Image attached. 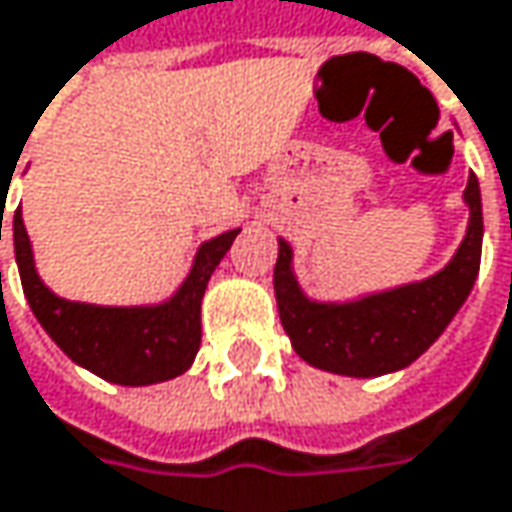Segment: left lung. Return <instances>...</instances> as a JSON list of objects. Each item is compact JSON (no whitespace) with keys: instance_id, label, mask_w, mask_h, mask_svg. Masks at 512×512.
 <instances>
[{"instance_id":"left-lung-1","label":"left lung","mask_w":512,"mask_h":512,"mask_svg":"<svg viewBox=\"0 0 512 512\" xmlns=\"http://www.w3.org/2000/svg\"><path fill=\"white\" fill-rule=\"evenodd\" d=\"M463 202L469 205L466 237L440 272L351 302L310 299L293 272V249L281 237L272 281L281 325L296 354L334 375L378 378L431 349L469 299L481 269L484 210L475 175H469Z\"/></svg>"}]
</instances>
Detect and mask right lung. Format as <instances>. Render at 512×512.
<instances>
[{"instance_id": "1", "label": "right lung", "mask_w": 512, "mask_h": 512, "mask_svg": "<svg viewBox=\"0 0 512 512\" xmlns=\"http://www.w3.org/2000/svg\"><path fill=\"white\" fill-rule=\"evenodd\" d=\"M237 234L240 228L205 240L187 278L166 302L105 307L61 299L40 281L23 210L14 213V255L31 313L72 363L122 387L161 384L193 366L202 346V299Z\"/></svg>"}]
</instances>
